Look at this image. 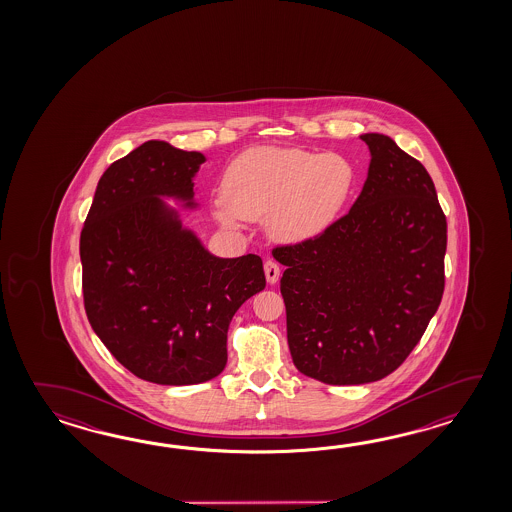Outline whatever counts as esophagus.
<instances>
[{
    "instance_id": "34e87169",
    "label": "esophagus",
    "mask_w": 512,
    "mask_h": 512,
    "mask_svg": "<svg viewBox=\"0 0 512 512\" xmlns=\"http://www.w3.org/2000/svg\"><path fill=\"white\" fill-rule=\"evenodd\" d=\"M263 269H265V278L267 282L276 283L280 278V265L274 260H267L263 263Z\"/></svg>"
}]
</instances>
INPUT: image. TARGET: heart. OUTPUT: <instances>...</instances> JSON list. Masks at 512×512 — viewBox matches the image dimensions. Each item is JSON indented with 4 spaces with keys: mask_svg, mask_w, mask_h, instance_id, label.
<instances>
[{
    "mask_svg": "<svg viewBox=\"0 0 512 512\" xmlns=\"http://www.w3.org/2000/svg\"><path fill=\"white\" fill-rule=\"evenodd\" d=\"M355 185L346 157L302 148H252L227 166L223 201L214 214L234 227L240 219L269 221L280 240L300 241L329 227Z\"/></svg>",
    "mask_w": 512,
    "mask_h": 512,
    "instance_id": "b5f03b06",
    "label": "heart"
}]
</instances>
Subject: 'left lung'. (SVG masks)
Wrapping results in <instances>:
<instances>
[{"mask_svg":"<svg viewBox=\"0 0 512 512\" xmlns=\"http://www.w3.org/2000/svg\"><path fill=\"white\" fill-rule=\"evenodd\" d=\"M346 216L272 256L294 366L346 386L381 381L423 337L445 291L446 218L425 166L381 133Z\"/></svg>","mask_w":512,"mask_h":512,"instance_id":"left-lung-1","label":"left lung"}]
</instances>
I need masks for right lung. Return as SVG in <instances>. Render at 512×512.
<instances>
[{
  "instance_id": "obj_1",
  "label": "right lung",
  "mask_w": 512,
  "mask_h": 512,
  "mask_svg": "<svg viewBox=\"0 0 512 512\" xmlns=\"http://www.w3.org/2000/svg\"><path fill=\"white\" fill-rule=\"evenodd\" d=\"M205 155L148 141L109 166L80 232L87 320L135 377L183 386L218 377L234 313L265 287L260 256L216 258L161 196L192 207Z\"/></svg>"
}]
</instances>
